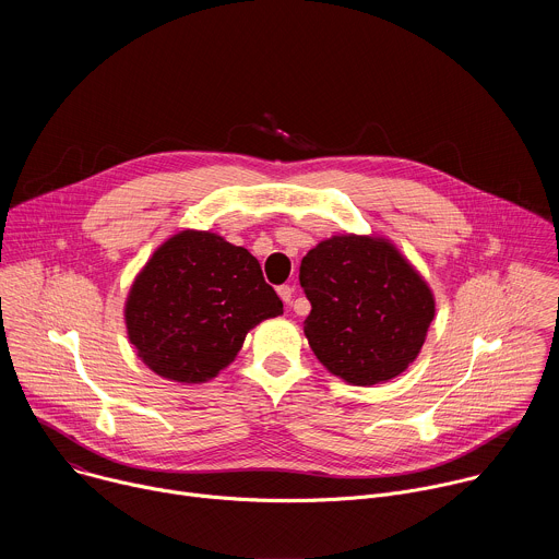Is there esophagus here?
I'll use <instances>...</instances> for the list:
<instances>
[{
	"instance_id": "34e87169",
	"label": "esophagus",
	"mask_w": 559,
	"mask_h": 559,
	"mask_svg": "<svg viewBox=\"0 0 559 559\" xmlns=\"http://www.w3.org/2000/svg\"><path fill=\"white\" fill-rule=\"evenodd\" d=\"M292 294H294V289H292L289 285H281V287H278V296H281V300H283L285 305L292 302Z\"/></svg>"
}]
</instances>
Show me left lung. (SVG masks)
<instances>
[{
	"label": "left lung",
	"mask_w": 559,
	"mask_h": 559,
	"mask_svg": "<svg viewBox=\"0 0 559 559\" xmlns=\"http://www.w3.org/2000/svg\"><path fill=\"white\" fill-rule=\"evenodd\" d=\"M311 311L305 336L321 365L356 386L386 382L418 358L436 316L423 274L389 238L334 234L300 261Z\"/></svg>",
	"instance_id": "1"
}]
</instances>
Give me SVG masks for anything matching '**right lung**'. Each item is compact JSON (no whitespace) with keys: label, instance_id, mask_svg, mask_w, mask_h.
<instances>
[{"label":"right lung","instance_id":"right-lung-1","mask_svg":"<svg viewBox=\"0 0 559 559\" xmlns=\"http://www.w3.org/2000/svg\"><path fill=\"white\" fill-rule=\"evenodd\" d=\"M281 313L259 261L205 229H181L158 246L123 307L128 341L143 365L183 384L216 378L248 332Z\"/></svg>","mask_w":559,"mask_h":559}]
</instances>
